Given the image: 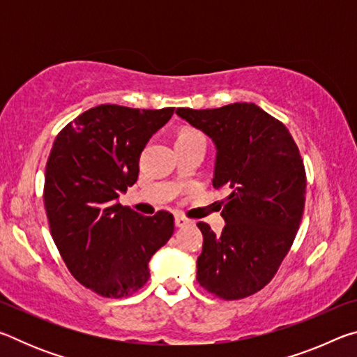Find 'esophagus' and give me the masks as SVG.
Wrapping results in <instances>:
<instances>
[{
    "instance_id": "34e87169",
    "label": "esophagus",
    "mask_w": 357,
    "mask_h": 357,
    "mask_svg": "<svg viewBox=\"0 0 357 357\" xmlns=\"http://www.w3.org/2000/svg\"><path fill=\"white\" fill-rule=\"evenodd\" d=\"M190 223H192V220L185 219V217H181V215L174 217V225H176L178 228H184L187 225H190Z\"/></svg>"
}]
</instances>
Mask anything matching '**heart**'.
Here are the masks:
<instances>
[{"mask_svg": "<svg viewBox=\"0 0 357 357\" xmlns=\"http://www.w3.org/2000/svg\"><path fill=\"white\" fill-rule=\"evenodd\" d=\"M197 138H204L200 132L197 130H183L181 134L178 135L176 142H187V140H197Z\"/></svg>", "mask_w": 357, "mask_h": 357, "instance_id": "heart-1", "label": "heart"}]
</instances>
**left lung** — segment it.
<instances>
[{
    "label": "left lung",
    "mask_w": 357,
    "mask_h": 357,
    "mask_svg": "<svg viewBox=\"0 0 357 357\" xmlns=\"http://www.w3.org/2000/svg\"><path fill=\"white\" fill-rule=\"evenodd\" d=\"M176 114L213 140V185L229 190L222 233L197 223V280L222 299L245 298L273 280L298 233L307 185L299 149L285 126L255 104Z\"/></svg>",
    "instance_id": "8db88e82"
}]
</instances>
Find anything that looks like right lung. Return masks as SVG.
<instances>
[{
    "label": "right lung",
    "mask_w": 357,
    "mask_h": 357,
    "mask_svg": "<svg viewBox=\"0 0 357 357\" xmlns=\"http://www.w3.org/2000/svg\"><path fill=\"white\" fill-rule=\"evenodd\" d=\"M174 108H89L59 132L45 167L44 204L66 266L75 279L107 298H121L149 279L151 257L167 244L174 219L119 204L138 179V159Z\"/></svg>",
    "instance_id": "obj_1"
}]
</instances>
